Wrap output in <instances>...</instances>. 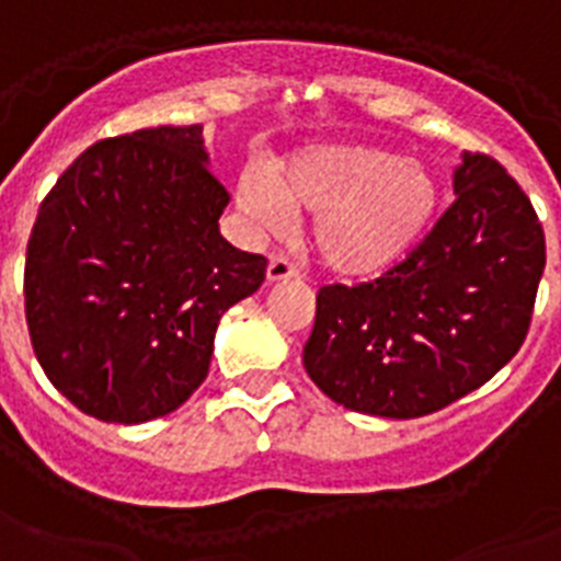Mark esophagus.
Instances as JSON below:
<instances>
[{
  "mask_svg": "<svg viewBox=\"0 0 561 561\" xmlns=\"http://www.w3.org/2000/svg\"><path fill=\"white\" fill-rule=\"evenodd\" d=\"M296 276H299V271L285 253H271V259H267V282H288L296 279Z\"/></svg>",
  "mask_w": 561,
  "mask_h": 561,
  "instance_id": "esophagus-1",
  "label": "esophagus"
}]
</instances>
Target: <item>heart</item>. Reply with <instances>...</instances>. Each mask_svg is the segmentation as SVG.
Returning <instances> with one entry per match:
<instances>
[{
    "mask_svg": "<svg viewBox=\"0 0 561 561\" xmlns=\"http://www.w3.org/2000/svg\"><path fill=\"white\" fill-rule=\"evenodd\" d=\"M244 216L279 225L282 208L317 216L310 248L339 279H374L399 265L425 233L439 185L427 168L374 145L313 148L276 168L271 185L244 173L237 185Z\"/></svg>",
    "mask_w": 561,
    "mask_h": 561,
    "instance_id": "1",
    "label": "heart"
}]
</instances>
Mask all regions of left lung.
Masks as SVG:
<instances>
[{"instance_id": "1", "label": "left lung", "mask_w": 561, "mask_h": 561, "mask_svg": "<svg viewBox=\"0 0 561 561\" xmlns=\"http://www.w3.org/2000/svg\"><path fill=\"white\" fill-rule=\"evenodd\" d=\"M456 199L379 279L317 294L308 376L351 411L416 419L482 388L528 336L545 230L516 179L465 153Z\"/></svg>"}]
</instances>
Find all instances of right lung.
Returning <instances> with one entry per match:
<instances>
[{
    "instance_id": "1",
    "label": "right lung",
    "mask_w": 561,
    "mask_h": 561,
    "mask_svg": "<svg viewBox=\"0 0 561 561\" xmlns=\"http://www.w3.org/2000/svg\"><path fill=\"white\" fill-rule=\"evenodd\" d=\"M202 128L99 139L42 199L27 239L25 317L42 370L70 404L136 425L205 382L216 324L256 294L267 259L219 233L230 193Z\"/></svg>"
}]
</instances>
